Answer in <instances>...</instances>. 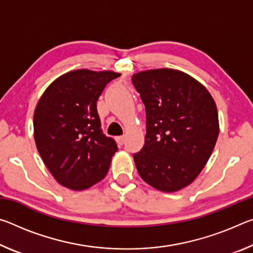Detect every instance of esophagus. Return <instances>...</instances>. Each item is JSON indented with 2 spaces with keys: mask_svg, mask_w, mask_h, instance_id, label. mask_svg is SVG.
<instances>
[{
  "mask_svg": "<svg viewBox=\"0 0 253 253\" xmlns=\"http://www.w3.org/2000/svg\"><path fill=\"white\" fill-rule=\"evenodd\" d=\"M116 140L119 145H123L124 143H125V136H118V137H116Z\"/></svg>",
  "mask_w": 253,
  "mask_h": 253,
  "instance_id": "34e87169",
  "label": "esophagus"
}]
</instances>
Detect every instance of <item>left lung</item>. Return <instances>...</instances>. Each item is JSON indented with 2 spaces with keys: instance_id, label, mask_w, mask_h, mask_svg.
Returning a JSON list of instances; mask_svg holds the SVG:
<instances>
[{
  "instance_id": "1",
  "label": "left lung",
  "mask_w": 253,
  "mask_h": 253,
  "mask_svg": "<svg viewBox=\"0 0 253 253\" xmlns=\"http://www.w3.org/2000/svg\"><path fill=\"white\" fill-rule=\"evenodd\" d=\"M131 81L146 110L145 144L134 154L138 174L156 190H182L199 176L215 146V101L202 84L179 70L140 71Z\"/></svg>"
}]
</instances>
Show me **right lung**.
Returning <instances> with one entry per match:
<instances>
[{
    "mask_svg": "<svg viewBox=\"0 0 253 253\" xmlns=\"http://www.w3.org/2000/svg\"><path fill=\"white\" fill-rule=\"evenodd\" d=\"M121 74L79 69L55 79L38 101L34 140L42 161L59 184L83 191L108 172L116 142L101 131L97 100Z\"/></svg>",
    "mask_w": 253,
    "mask_h": 253,
    "instance_id": "1",
    "label": "right lung"
}]
</instances>
